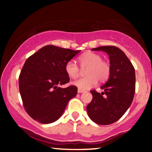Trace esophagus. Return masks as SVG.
Segmentation results:
<instances>
[{
    "instance_id": "34e87169",
    "label": "esophagus",
    "mask_w": 152,
    "mask_h": 152,
    "mask_svg": "<svg viewBox=\"0 0 152 152\" xmlns=\"http://www.w3.org/2000/svg\"><path fill=\"white\" fill-rule=\"evenodd\" d=\"M84 91H85L84 90L79 89V88H78V93H83V92H84Z\"/></svg>"
}]
</instances>
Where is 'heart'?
<instances>
[{"mask_svg": "<svg viewBox=\"0 0 152 152\" xmlns=\"http://www.w3.org/2000/svg\"><path fill=\"white\" fill-rule=\"evenodd\" d=\"M82 69L87 68V76L81 78L73 82V84L79 89H89L95 86L98 80L104 82L108 79L111 74V65L109 62L102 60V56L93 52H86L78 58ZM65 70L68 76L71 78H76L79 76L80 71L76 62L69 61L66 63Z\"/></svg>", "mask_w": 152, "mask_h": 152, "instance_id": "heart-1", "label": "heart"}]
</instances>
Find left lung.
Listing matches in <instances>:
<instances>
[{
    "mask_svg": "<svg viewBox=\"0 0 152 152\" xmlns=\"http://www.w3.org/2000/svg\"><path fill=\"white\" fill-rule=\"evenodd\" d=\"M93 50L109 54L111 74L108 81L101 87L104 91H91L92 101L86 106L88 116L100 125L118 121L129 108L135 94V70L126 54L118 47L100 46Z\"/></svg>",
    "mask_w": 152,
    "mask_h": 152,
    "instance_id": "1",
    "label": "left lung"
}]
</instances>
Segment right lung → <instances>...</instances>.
I'll use <instances>...</instances> for the list:
<instances>
[{
	"instance_id": "add662e5",
	"label": "right lung",
	"mask_w": 152,
	"mask_h": 152,
	"mask_svg": "<svg viewBox=\"0 0 152 152\" xmlns=\"http://www.w3.org/2000/svg\"><path fill=\"white\" fill-rule=\"evenodd\" d=\"M81 50L48 45L27 58L19 75V91L23 107L35 121L50 124L60 118L78 88L58 86L69 83L66 63Z\"/></svg>"
}]
</instances>
